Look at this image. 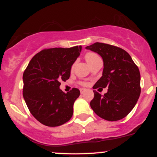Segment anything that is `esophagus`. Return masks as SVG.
<instances>
[{
	"label": "esophagus",
	"instance_id": "esophagus-1",
	"mask_svg": "<svg viewBox=\"0 0 157 157\" xmlns=\"http://www.w3.org/2000/svg\"><path fill=\"white\" fill-rule=\"evenodd\" d=\"M86 91V89H80V93L81 94H83Z\"/></svg>",
	"mask_w": 157,
	"mask_h": 157
}]
</instances>
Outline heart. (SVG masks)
Masks as SVG:
<instances>
[{"instance_id": "b5f03b06", "label": "heart", "mask_w": 157, "mask_h": 157, "mask_svg": "<svg viewBox=\"0 0 157 157\" xmlns=\"http://www.w3.org/2000/svg\"><path fill=\"white\" fill-rule=\"evenodd\" d=\"M98 58H100V57L97 54L94 53V52H89V53H87L86 55V60L89 64Z\"/></svg>"}]
</instances>
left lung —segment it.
<instances>
[{
	"instance_id": "left-lung-1",
	"label": "left lung",
	"mask_w": 157,
	"mask_h": 157,
	"mask_svg": "<svg viewBox=\"0 0 157 157\" xmlns=\"http://www.w3.org/2000/svg\"><path fill=\"white\" fill-rule=\"evenodd\" d=\"M86 48L96 52L103 60L102 77L94 86V89H109L104 95L94 91L91 108L97 115L108 121L121 120L134 109L140 97L139 68L122 48L102 43H95Z\"/></svg>"
}]
</instances>
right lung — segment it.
<instances>
[{
    "label": "right lung",
    "mask_w": 157,
    "mask_h": 157,
    "mask_svg": "<svg viewBox=\"0 0 157 157\" xmlns=\"http://www.w3.org/2000/svg\"><path fill=\"white\" fill-rule=\"evenodd\" d=\"M82 46L44 49L30 60L23 75V96L27 107L37 121L49 127L68 122L73 105L80 96L79 89L65 94L60 81L68 80Z\"/></svg>",
    "instance_id": "1"
}]
</instances>
